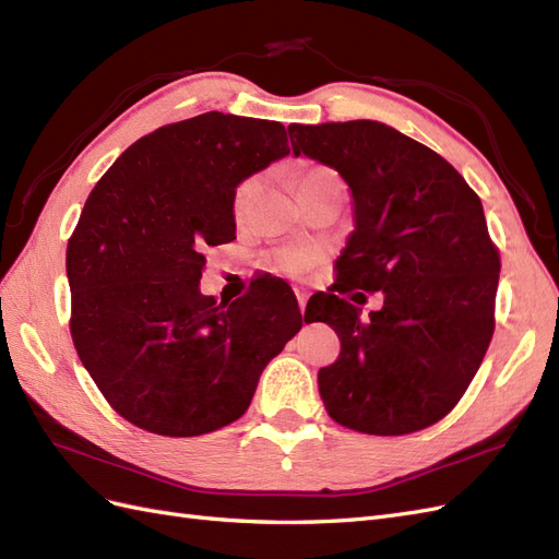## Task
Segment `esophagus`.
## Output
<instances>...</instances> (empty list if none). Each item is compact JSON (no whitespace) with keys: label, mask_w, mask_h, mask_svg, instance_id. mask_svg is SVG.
Wrapping results in <instances>:
<instances>
[{"label":"esophagus","mask_w":559,"mask_h":559,"mask_svg":"<svg viewBox=\"0 0 559 559\" xmlns=\"http://www.w3.org/2000/svg\"><path fill=\"white\" fill-rule=\"evenodd\" d=\"M296 298H298V308H300V314H306V306H308V289H302V286H296L294 289Z\"/></svg>","instance_id":"esophagus-1"}]
</instances>
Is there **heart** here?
<instances>
[{"mask_svg": "<svg viewBox=\"0 0 559 559\" xmlns=\"http://www.w3.org/2000/svg\"><path fill=\"white\" fill-rule=\"evenodd\" d=\"M326 183H343V181L333 170H329V167L314 165V167H308V170L300 173V177L296 181V189H298V193H302V191L319 189V186H326ZM251 193H253V181H245L238 189V193H235V214L240 216L249 207ZM314 259H317V253L308 251V249H284L275 257V265L286 275H300L314 263Z\"/></svg>", "mask_w": 559, "mask_h": 559, "instance_id": "b5f03b06", "label": "heart"}]
</instances>
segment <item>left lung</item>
<instances>
[{"label": "left lung", "mask_w": 559, "mask_h": 559, "mask_svg": "<svg viewBox=\"0 0 559 559\" xmlns=\"http://www.w3.org/2000/svg\"><path fill=\"white\" fill-rule=\"evenodd\" d=\"M289 138L294 156L349 186L337 292L384 294L368 319L335 294L310 310L341 337V357L317 376L321 401L361 433L425 429L462 399L492 341L501 263L483 202L445 158L386 123H292Z\"/></svg>", "instance_id": "8db88e82"}]
</instances>
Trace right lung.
I'll return each mask as SVG.
<instances>
[{
    "mask_svg": "<svg viewBox=\"0 0 559 559\" xmlns=\"http://www.w3.org/2000/svg\"><path fill=\"white\" fill-rule=\"evenodd\" d=\"M284 156L282 123L207 111L138 140L95 183L67 245L72 337L134 427L200 436L230 425L300 331L282 282L259 280L230 306L200 294L207 247L235 240V189Z\"/></svg>",
    "mask_w": 559,
    "mask_h": 559,
    "instance_id": "1",
    "label": "right lung"
}]
</instances>
